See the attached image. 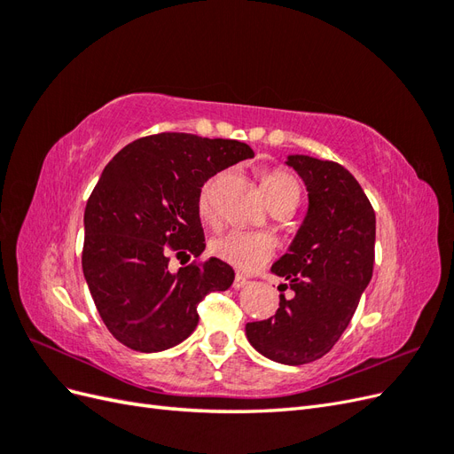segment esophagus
Masks as SVG:
<instances>
[{
	"mask_svg": "<svg viewBox=\"0 0 454 454\" xmlns=\"http://www.w3.org/2000/svg\"><path fill=\"white\" fill-rule=\"evenodd\" d=\"M248 278L246 277H242V274H237L235 277V282H232V287H235V290H240V287H244V286H248Z\"/></svg>",
	"mask_w": 454,
	"mask_h": 454,
	"instance_id": "esophagus-1",
	"label": "esophagus"
}]
</instances>
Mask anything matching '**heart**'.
Instances as JSON below:
<instances>
[{
    "instance_id": "obj_1",
    "label": "heart",
    "mask_w": 454,
    "mask_h": 454,
    "mask_svg": "<svg viewBox=\"0 0 454 454\" xmlns=\"http://www.w3.org/2000/svg\"><path fill=\"white\" fill-rule=\"evenodd\" d=\"M219 177L214 176L206 180L199 191L197 210L204 222L215 219V187ZM261 191L272 206L280 200H297L299 199V184L295 177L284 170H274L261 177ZM212 254L225 261L227 265L235 267L242 272H254L263 267L272 257L277 242L267 232L259 231H242L232 229L223 232L212 240Z\"/></svg>"
}]
</instances>
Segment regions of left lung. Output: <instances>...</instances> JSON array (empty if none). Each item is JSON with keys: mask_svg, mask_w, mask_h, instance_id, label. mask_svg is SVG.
I'll list each match as a JSON object with an SVG mask.
<instances>
[{"mask_svg": "<svg viewBox=\"0 0 454 454\" xmlns=\"http://www.w3.org/2000/svg\"><path fill=\"white\" fill-rule=\"evenodd\" d=\"M286 164L303 180L309 208L270 270L295 295L280 294L277 314L246 324V337L272 362L303 365L333 348L360 303L373 274L375 212L340 164L309 155H287Z\"/></svg>", "mask_w": 454, "mask_h": 454, "instance_id": "obj_1", "label": "left lung"}]
</instances>
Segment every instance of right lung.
Segmentation results:
<instances>
[{"label": "right lung", "instance_id": "obj_1", "mask_svg": "<svg viewBox=\"0 0 454 454\" xmlns=\"http://www.w3.org/2000/svg\"><path fill=\"white\" fill-rule=\"evenodd\" d=\"M248 144L185 132L145 136L107 162L85 208L83 274L100 318L122 345L162 352L199 324L197 305L225 292L235 270L210 257L168 269V248L199 257L204 231L197 210L202 184L239 160Z\"/></svg>", "mask_w": 454, "mask_h": 454}]
</instances>
